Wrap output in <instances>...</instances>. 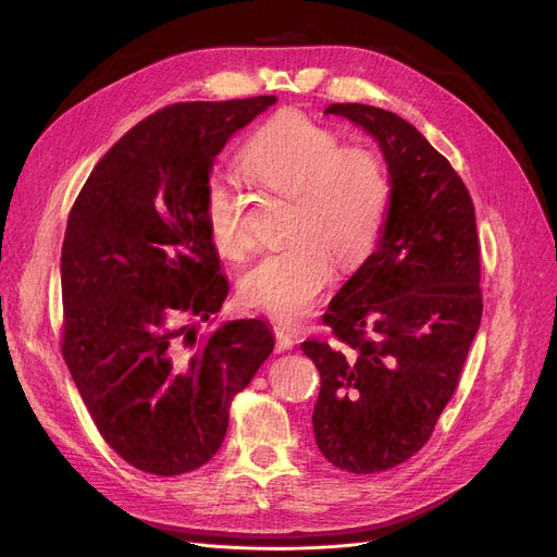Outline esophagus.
<instances>
[{
  "instance_id": "obj_1",
  "label": "esophagus",
  "mask_w": 557,
  "mask_h": 557,
  "mask_svg": "<svg viewBox=\"0 0 557 557\" xmlns=\"http://www.w3.org/2000/svg\"><path fill=\"white\" fill-rule=\"evenodd\" d=\"M294 345H296V336L294 334H290L284 327L275 330V349H277V352H286V349H290Z\"/></svg>"
}]
</instances>
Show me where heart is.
I'll return each mask as SVG.
<instances>
[{
  "instance_id": "heart-1",
  "label": "heart",
  "mask_w": 557,
  "mask_h": 557,
  "mask_svg": "<svg viewBox=\"0 0 557 557\" xmlns=\"http://www.w3.org/2000/svg\"><path fill=\"white\" fill-rule=\"evenodd\" d=\"M239 164L261 189L294 200L288 244L244 273L239 298L282 323H296L332 284L334 256L355 263L372 250L391 200L388 171L372 151L343 146L334 128L298 110L263 122L248 137ZM202 221L221 257L242 259L252 248L242 200L221 175L205 191Z\"/></svg>"
}]
</instances>
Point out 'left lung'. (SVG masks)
Wrapping results in <instances>:
<instances>
[{
	"instance_id": "left-lung-1",
	"label": "left lung",
	"mask_w": 557,
	"mask_h": 557,
	"mask_svg": "<svg viewBox=\"0 0 557 557\" xmlns=\"http://www.w3.org/2000/svg\"><path fill=\"white\" fill-rule=\"evenodd\" d=\"M325 112L379 141L391 200L376 250L323 315L338 345L302 343L320 372L311 420L334 467L376 474L426 445L456 393L483 313L476 216L449 160L401 116L366 103Z\"/></svg>"
}]
</instances>
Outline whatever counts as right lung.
Instances as JSON below:
<instances>
[{"mask_svg":"<svg viewBox=\"0 0 557 557\" xmlns=\"http://www.w3.org/2000/svg\"><path fill=\"white\" fill-rule=\"evenodd\" d=\"M275 97L173 103L97 162L67 219L61 349L103 441L156 476L198 470L273 352L263 320L198 336L227 296L202 221L214 158Z\"/></svg>","mask_w":557,"mask_h":557,"instance_id":"add662e5","label":"right lung"}]
</instances>
